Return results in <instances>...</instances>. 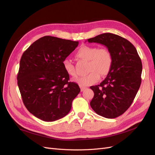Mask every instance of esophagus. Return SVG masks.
<instances>
[{"label":"esophagus","instance_id":"obj_1","mask_svg":"<svg viewBox=\"0 0 155 155\" xmlns=\"http://www.w3.org/2000/svg\"><path fill=\"white\" fill-rule=\"evenodd\" d=\"M85 89H86V88L85 87H80V90H81V91L82 92H83Z\"/></svg>","mask_w":155,"mask_h":155}]
</instances>
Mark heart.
<instances>
[{"label": "heart", "instance_id": "b5f03b06", "mask_svg": "<svg viewBox=\"0 0 155 155\" xmlns=\"http://www.w3.org/2000/svg\"><path fill=\"white\" fill-rule=\"evenodd\" d=\"M76 56L80 59L88 61V71L90 73L76 80V82L81 87H87L95 84L99 80L100 75H107L111 70L113 62L112 55L107 48L82 46L77 52ZM63 66L68 75L71 77L77 76L75 67L70 60H64Z\"/></svg>", "mask_w": 155, "mask_h": 155}]
</instances>
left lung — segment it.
<instances>
[{
  "label": "left lung",
  "mask_w": 155,
  "mask_h": 155,
  "mask_svg": "<svg viewBox=\"0 0 155 155\" xmlns=\"http://www.w3.org/2000/svg\"><path fill=\"white\" fill-rule=\"evenodd\" d=\"M87 40L106 46L113 58L107 77L90 87L94 93L91 106L102 117H117L131 106L141 85V58L134 45L120 36L104 33Z\"/></svg>",
  "instance_id": "1"
}]
</instances>
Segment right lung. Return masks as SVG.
Returning a JSON list of instances; mask_svg holds the SVG:
<instances>
[{
  "instance_id": "add662e5",
  "label": "right lung",
  "mask_w": 155,
  "mask_h": 155,
  "mask_svg": "<svg viewBox=\"0 0 155 155\" xmlns=\"http://www.w3.org/2000/svg\"><path fill=\"white\" fill-rule=\"evenodd\" d=\"M78 45V41L46 36L22 54L18 85L24 105L35 117L52 122L70 111L80 88L68 82L63 61Z\"/></svg>"
}]
</instances>
